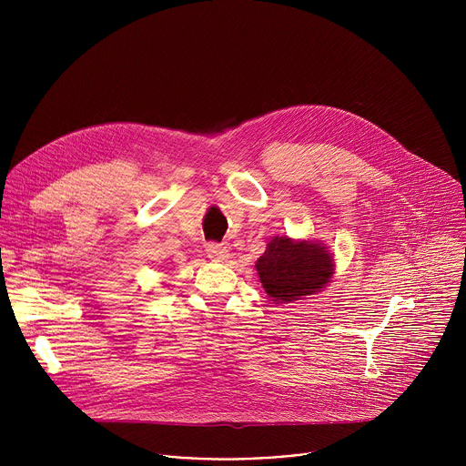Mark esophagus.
<instances>
[{
	"mask_svg": "<svg viewBox=\"0 0 466 466\" xmlns=\"http://www.w3.org/2000/svg\"><path fill=\"white\" fill-rule=\"evenodd\" d=\"M207 254L214 261H227L230 258V250L227 247H223V245H218V243H210L207 247Z\"/></svg>",
	"mask_w": 466,
	"mask_h": 466,
	"instance_id": "esophagus-1",
	"label": "esophagus"
}]
</instances>
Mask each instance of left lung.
Here are the masks:
<instances>
[{
	"label": "left lung",
	"instance_id": "left-lung-1",
	"mask_svg": "<svg viewBox=\"0 0 466 466\" xmlns=\"http://www.w3.org/2000/svg\"><path fill=\"white\" fill-rule=\"evenodd\" d=\"M261 288L277 304L320 293L336 275L334 254L317 239L275 236L256 261Z\"/></svg>",
	"mask_w": 466,
	"mask_h": 466
}]
</instances>
